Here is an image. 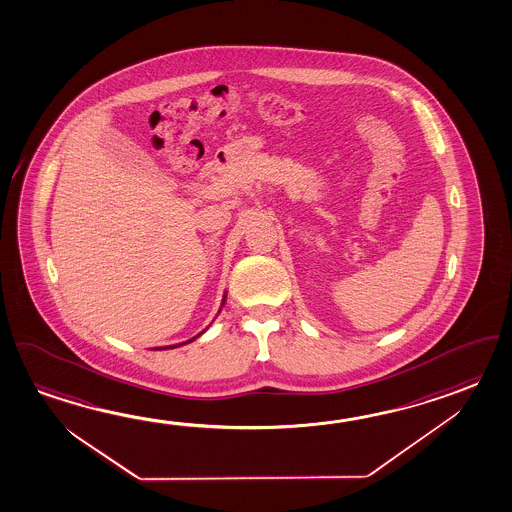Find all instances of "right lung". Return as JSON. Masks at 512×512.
I'll return each mask as SVG.
<instances>
[{"label":"right lung","instance_id":"right-lung-1","mask_svg":"<svg viewBox=\"0 0 512 512\" xmlns=\"http://www.w3.org/2000/svg\"><path fill=\"white\" fill-rule=\"evenodd\" d=\"M223 301H225V298H223ZM198 336H200V334H198ZM192 340H194V338H192ZM192 340H189V341H192ZM185 343H187V341H185ZM174 347H180V345H174ZM174 347H163V349H174Z\"/></svg>","mask_w":512,"mask_h":512}]
</instances>
